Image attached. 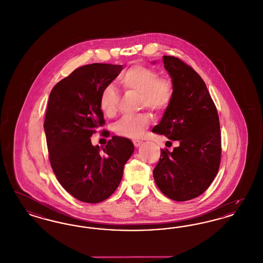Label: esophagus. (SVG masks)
Returning a JSON list of instances; mask_svg holds the SVG:
<instances>
[{
    "instance_id": "esophagus-1",
    "label": "esophagus",
    "mask_w": 263,
    "mask_h": 263,
    "mask_svg": "<svg viewBox=\"0 0 263 263\" xmlns=\"http://www.w3.org/2000/svg\"><path fill=\"white\" fill-rule=\"evenodd\" d=\"M133 144L135 147H140L142 145V142L139 140H133Z\"/></svg>"
}]
</instances>
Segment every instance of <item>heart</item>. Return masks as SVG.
<instances>
[{"label":"heart","instance_id":"heart-1","mask_svg":"<svg viewBox=\"0 0 263 263\" xmlns=\"http://www.w3.org/2000/svg\"><path fill=\"white\" fill-rule=\"evenodd\" d=\"M119 83L126 91L138 93L139 108L147 107L156 115L163 114L168 108L174 95V88L168 78L159 77L158 72L145 65L130 66L119 77ZM119 104V94L112 85H107L100 95L99 105L107 117L116 116ZM151 116L141 112L126 116L118 120L115 131L119 136L138 138L151 123Z\"/></svg>","mask_w":263,"mask_h":263}]
</instances>
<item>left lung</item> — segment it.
I'll return each instance as SVG.
<instances>
[{
    "label": "left lung",
    "mask_w": 263,
    "mask_h": 263,
    "mask_svg": "<svg viewBox=\"0 0 263 263\" xmlns=\"http://www.w3.org/2000/svg\"><path fill=\"white\" fill-rule=\"evenodd\" d=\"M174 95L153 132L179 141L172 152L160 149L154 178L167 198L177 201L201 195L215 178L221 160V134L216 106L199 74L178 58L163 55Z\"/></svg>",
    "instance_id": "left-lung-1"
}]
</instances>
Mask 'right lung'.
<instances>
[{
  "label": "right lung",
  "instance_id": "obj_1",
  "mask_svg": "<svg viewBox=\"0 0 263 263\" xmlns=\"http://www.w3.org/2000/svg\"><path fill=\"white\" fill-rule=\"evenodd\" d=\"M122 65L92 63L76 68L54 86L49 97L44 130L49 158L58 181L75 199L97 203L117 189L133 143L114 136L105 147L91 137L105 124L99 101Z\"/></svg>",
  "mask_w": 263,
  "mask_h": 263
}]
</instances>
